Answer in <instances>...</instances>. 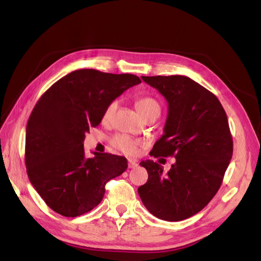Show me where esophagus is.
<instances>
[{"label": "esophagus", "mask_w": 261, "mask_h": 261, "mask_svg": "<svg viewBox=\"0 0 261 261\" xmlns=\"http://www.w3.org/2000/svg\"><path fill=\"white\" fill-rule=\"evenodd\" d=\"M137 167H138V163L135 160L128 159V168L129 169H134V168H137Z\"/></svg>", "instance_id": "1"}]
</instances>
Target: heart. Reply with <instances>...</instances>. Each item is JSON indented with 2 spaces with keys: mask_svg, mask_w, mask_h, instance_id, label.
I'll return each mask as SVG.
<instances>
[{
  "mask_svg": "<svg viewBox=\"0 0 261 261\" xmlns=\"http://www.w3.org/2000/svg\"><path fill=\"white\" fill-rule=\"evenodd\" d=\"M116 108H117L116 100L110 102L103 111V114H102V122L107 123L111 120ZM136 109L143 118L149 115L159 116L161 112L160 103L154 98H151V97H145V98L138 99L136 101ZM112 145L114 148L120 150V151H122L125 154L135 155L137 153V150L140 143L135 139L130 138L127 135H116L112 139Z\"/></svg>",
  "mask_w": 261,
  "mask_h": 261,
  "instance_id": "obj_1",
  "label": "heart"
}]
</instances>
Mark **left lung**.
<instances>
[{"label": "left lung", "mask_w": 261, "mask_h": 261, "mask_svg": "<svg viewBox=\"0 0 261 261\" xmlns=\"http://www.w3.org/2000/svg\"><path fill=\"white\" fill-rule=\"evenodd\" d=\"M168 102L163 135L150 155L174 156L168 173L152 160L141 161L148 180L138 187L148 211L165 221H181L207 206L222 184L233 153L226 113L218 98L189 77L141 76Z\"/></svg>", "instance_id": "8db88e82"}]
</instances>
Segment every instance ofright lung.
I'll use <instances>...</instances> for the list:
<instances>
[{
    "label": "right lung",
    "instance_id": "right-lung-1",
    "mask_svg": "<svg viewBox=\"0 0 261 261\" xmlns=\"http://www.w3.org/2000/svg\"><path fill=\"white\" fill-rule=\"evenodd\" d=\"M132 74L78 69L62 77L35 106L27 123L25 163L31 185L48 206L68 218L103 198L106 184L127 169L125 156L93 152L86 158L85 134L96 127L110 102L140 84Z\"/></svg>",
    "mask_w": 261,
    "mask_h": 261
}]
</instances>
